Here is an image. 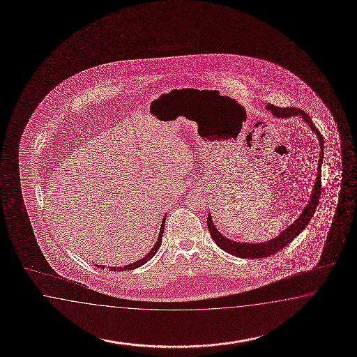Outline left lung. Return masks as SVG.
<instances>
[{
    "instance_id": "8db88e82",
    "label": "left lung",
    "mask_w": 357,
    "mask_h": 357,
    "mask_svg": "<svg viewBox=\"0 0 357 357\" xmlns=\"http://www.w3.org/2000/svg\"><path fill=\"white\" fill-rule=\"evenodd\" d=\"M266 109L273 112L274 116L277 118H289V116H296L301 115L302 119L305 120L311 130L317 135L319 143H320V155H319V164H317V181L314 183V190L311 193L309 204L302 211V214L298 216V219L294 220V224H291L287 229L283 230L278 237L262 242V243H241L236 241H230L229 238L224 237L219 230L215 228L214 222L211 220L210 214L207 215V227L211 237L215 241V243L222 248V251L228 252L230 255H234L242 259H262L268 257L271 255L277 254L278 251L283 250L288 243H291L294 238L297 237L302 230L306 228L309 224L312 215L315 214L319 199H320V193H321V164H323V156H324V139L317 130V128L314 126L312 120L310 119L309 115L297 107H278L273 103H268Z\"/></svg>"
}]
</instances>
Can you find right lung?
<instances>
[{
  "label": "right lung",
  "instance_id": "right-lung-1",
  "mask_svg": "<svg viewBox=\"0 0 357 357\" xmlns=\"http://www.w3.org/2000/svg\"><path fill=\"white\" fill-rule=\"evenodd\" d=\"M165 219H167V215L164 216V219H162V224H161V228H160V234L159 238H158V241H156V243H155V246L151 250L149 254L146 255L143 259L141 260H138V261L133 262V264H129V265H126V266H123V268H110V271H127V270H133L137 269V268H139V266H142L144 265L146 262L151 260L156 252H158V250L160 248V245H161V241H162V233H164V227H165ZM96 266H100V268H105L103 265H96Z\"/></svg>",
  "mask_w": 357,
  "mask_h": 357
}]
</instances>
